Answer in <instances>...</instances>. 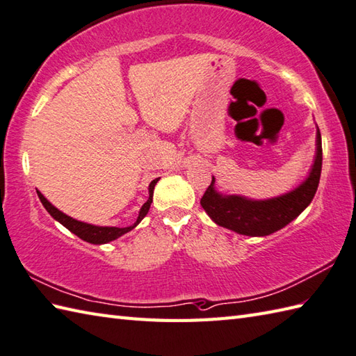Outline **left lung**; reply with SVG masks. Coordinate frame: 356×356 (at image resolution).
Returning a JSON list of instances; mask_svg holds the SVG:
<instances>
[{
	"instance_id": "obj_1",
	"label": "left lung",
	"mask_w": 356,
	"mask_h": 356,
	"mask_svg": "<svg viewBox=\"0 0 356 356\" xmlns=\"http://www.w3.org/2000/svg\"><path fill=\"white\" fill-rule=\"evenodd\" d=\"M321 165V134L316 127V153L314 165L305 182H301L295 190L266 200H252L243 195H223L216 191V179L213 176L211 185L200 200V205L218 226H223L226 229L249 237L269 236L289 225L309 207L320 184Z\"/></svg>"
}]
</instances>
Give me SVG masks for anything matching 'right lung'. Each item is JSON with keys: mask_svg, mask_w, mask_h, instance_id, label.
I'll return each mask as SVG.
<instances>
[{"mask_svg": "<svg viewBox=\"0 0 356 356\" xmlns=\"http://www.w3.org/2000/svg\"><path fill=\"white\" fill-rule=\"evenodd\" d=\"M157 182H159V179H154L153 182L149 184V186H148V194H149L148 200L142 205V208L139 211V216H138V220L134 222V225L127 226V228H116V226H96V225L79 222V220H76V218H72L70 216L61 213V211H59L58 208L53 207L51 203L47 199H45L40 191H36V193H38V197H40L44 208L47 209V213L53 218H55V220H58L63 226H65V228L69 229L70 232H73L74 236H78L79 238H82L84 241H88V243L104 245V243H108V241L119 238L120 236H124V234H127L128 231H131L133 228H136V226L140 223L142 218L148 214L151 202H153V191H154V186H156Z\"/></svg>", "mask_w": 356, "mask_h": 356, "instance_id": "1", "label": "right lung"}]
</instances>
